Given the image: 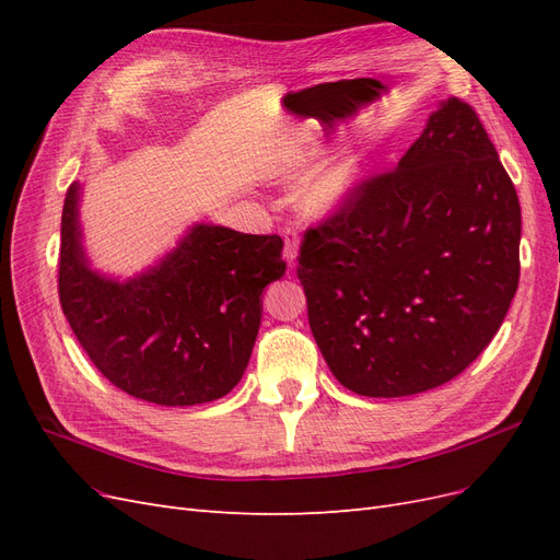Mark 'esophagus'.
Wrapping results in <instances>:
<instances>
[{
  "mask_svg": "<svg viewBox=\"0 0 560 560\" xmlns=\"http://www.w3.org/2000/svg\"><path fill=\"white\" fill-rule=\"evenodd\" d=\"M282 235H284V261L287 266L294 268L299 259V235L292 229H284Z\"/></svg>",
  "mask_w": 560,
  "mask_h": 560,
  "instance_id": "1",
  "label": "esophagus"
}]
</instances>
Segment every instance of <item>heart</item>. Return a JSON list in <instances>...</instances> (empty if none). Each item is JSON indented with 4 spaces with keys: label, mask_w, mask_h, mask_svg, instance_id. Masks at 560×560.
Listing matches in <instances>:
<instances>
[{
    "label": "heart",
    "mask_w": 560,
    "mask_h": 560,
    "mask_svg": "<svg viewBox=\"0 0 560 560\" xmlns=\"http://www.w3.org/2000/svg\"><path fill=\"white\" fill-rule=\"evenodd\" d=\"M371 163V147L354 144L334 156L327 165L306 179L299 191V208L313 219H329L341 212L350 198L358 194ZM306 173V163L284 167V179H299Z\"/></svg>",
    "instance_id": "b5f03b06"
}]
</instances>
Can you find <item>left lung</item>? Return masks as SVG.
<instances>
[{"label":"left lung","instance_id":"8db88e82","mask_svg":"<svg viewBox=\"0 0 560 560\" xmlns=\"http://www.w3.org/2000/svg\"><path fill=\"white\" fill-rule=\"evenodd\" d=\"M521 206L477 112L448 97L393 173L308 229L296 276L322 358L362 397L465 371L518 287Z\"/></svg>","mask_w":560,"mask_h":560}]
</instances>
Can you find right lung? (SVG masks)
<instances>
[{
	"label": "right lung",
	"instance_id": "obj_1",
	"mask_svg": "<svg viewBox=\"0 0 560 560\" xmlns=\"http://www.w3.org/2000/svg\"><path fill=\"white\" fill-rule=\"evenodd\" d=\"M81 184L65 196L58 294L81 348L124 393L194 406L241 383L261 325V292L284 276L280 235L198 222L130 278L93 268Z\"/></svg>",
	"mask_w": 560,
	"mask_h": 560
}]
</instances>
